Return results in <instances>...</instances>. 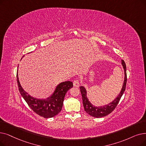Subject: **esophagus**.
I'll list each match as a JSON object with an SVG mask.
<instances>
[{
    "mask_svg": "<svg viewBox=\"0 0 146 146\" xmlns=\"http://www.w3.org/2000/svg\"><path fill=\"white\" fill-rule=\"evenodd\" d=\"M73 86L75 87H79V81L78 79H76L73 81Z\"/></svg>",
    "mask_w": 146,
    "mask_h": 146,
    "instance_id": "34e87169",
    "label": "esophagus"
}]
</instances>
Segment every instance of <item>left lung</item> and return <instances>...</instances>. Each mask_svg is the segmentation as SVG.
<instances>
[{"instance_id": "left-lung-1", "label": "left lung", "mask_w": 146, "mask_h": 146, "mask_svg": "<svg viewBox=\"0 0 146 146\" xmlns=\"http://www.w3.org/2000/svg\"><path fill=\"white\" fill-rule=\"evenodd\" d=\"M122 64L124 68V72H125V79L122 88V90L119 93V96L117 97L114 100L113 102L109 104L108 105H106L103 107H95L94 106L90 101H89L87 97H86V91L85 88L84 86H80V90L82 94V101H83V105L85 111L90 115V116L94 117H102L104 116H106L107 115H109L115 109L116 107L118 104L119 101L121 98L122 95L123 94V92L125 91L126 89V80H127V76H126V67L125 61L122 60Z\"/></svg>"}]
</instances>
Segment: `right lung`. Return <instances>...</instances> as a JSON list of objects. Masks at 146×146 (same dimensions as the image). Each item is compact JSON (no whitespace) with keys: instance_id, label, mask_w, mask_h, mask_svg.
Segmentation results:
<instances>
[{"instance_id":"right-lung-1","label":"right lung","mask_w":146,"mask_h":146,"mask_svg":"<svg viewBox=\"0 0 146 146\" xmlns=\"http://www.w3.org/2000/svg\"><path fill=\"white\" fill-rule=\"evenodd\" d=\"M17 80L19 91L30 109L38 115L44 118L52 117L58 115L62 109L63 101L66 92L70 88L73 86L72 82H62L56 86L54 94L50 97L48 98L46 100H40L31 97L24 91L18 80V70Z\"/></svg>"}]
</instances>
